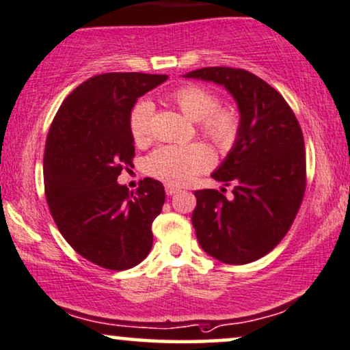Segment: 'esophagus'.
I'll return each instance as SVG.
<instances>
[{
	"instance_id": "esophagus-1",
	"label": "esophagus",
	"mask_w": 350,
	"mask_h": 350,
	"mask_svg": "<svg viewBox=\"0 0 350 350\" xmlns=\"http://www.w3.org/2000/svg\"><path fill=\"white\" fill-rule=\"evenodd\" d=\"M178 187H175V185H170V183H167L165 185V193L168 196H172V195H175V193H178Z\"/></svg>"
}]
</instances>
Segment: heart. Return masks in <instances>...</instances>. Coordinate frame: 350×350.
Instances as JSON below:
<instances>
[{"label": "heart", "mask_w": 350, "mask_h": 350, "mask_svg": "<svg viewBox=\"0 0 350 350\" xmlns=\"http://www.w3.org/2000/svg\"><path fill=\"white\" fill-rule=\"evenodd\" d=\"M180 111L198 122L201 135L217 149L228 150L235 144L240 133V115L232 107H217L219 98L209 89L198 84H187L170 96ZM152 103L137 102L129 113V131L135 142L142 144L150 136ZM213 152L204 144L162 146L146 161V170L155 178L170 185H187L196 175L213 167Z\"/></svg>", "instance_id": "obj_1"}]
</instances>
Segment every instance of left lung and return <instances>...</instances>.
I'll use <instances>...</instances> for the list:
<instances>
[{
	"label": "left lung",
	"instance_id": "left-lung-1",
	"mask_svg": "<svg viewBox=\"0 0 350 350\" xmlns=\"http://www.w3.org/2000/svg\"><path fill=\"white\" fill-rule=\"evenodd\" d=\"M185 77L224 85L240 113V133L213 178L232 185L195 191L191 222L201 248L227 265L269 253L294 222L305 193V144L294 111L278 90L234 68H201Z\"/></svg>",
	"mask_w": 350,
	"mask_h": 350
}]
</instances>
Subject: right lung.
Listing matches in <instances>:
<instances>
[{
    "instance_id": "obj_1",
    "label": "right lung",
    "mask_w": 350,
    "mask_h": 350,
    "mask_svg": "<svg viewBox=\"0 0 350 350\" xmlns=\"http://www.w3.org/2000/svg\"><path fill=\"white\" fill-rule=\"evenodd\" d=\"M165 75L105 72L64 98L46 136L43 180L50 213L64 240L105 269L139 265L152 248L154 219L165 189L154 178L136 191L118 175L135 157L129 113Z\"/></svg>"
}]
</instances>
